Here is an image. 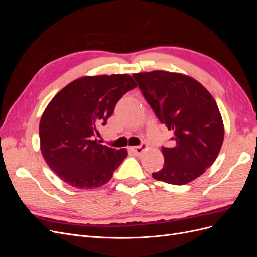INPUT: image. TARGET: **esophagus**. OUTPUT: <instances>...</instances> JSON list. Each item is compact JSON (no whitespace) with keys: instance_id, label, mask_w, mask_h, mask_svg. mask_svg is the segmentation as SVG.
<instances>
[{"instance_id":"34e87169","label":"esophagus","mask_w":257,"mask_h":257,"mask_svg":"<svg viewBox=\"0 0 257 257\" xmlns=\"http://www.w3.org/2000/svg\"><path fill=\"white\" fill-rule=\"evenodd\" d=\"M148 146L146 144H142L141 146H137V147H130L128 148V151L134 153L135 155H141L142 153H144V151L147 150Z\"/></svg>"}]
</instances>
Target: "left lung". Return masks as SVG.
I'll list each match as a JSON object with an SVG mask.
<instances>
[{"label": "left lung", "mask_w": 257, "mask_h": 257, "mask_svg": "<svg viewBox=\"0 0 257 257\" xmlns=\"http://www.w3.org/2000/svg\"><path fill=\"white\" fill-rule=\"evenodd\" d=\"M161 123L172 131L173 145L162 147L164 166L152 177L183 185L211 166L224 139L223 120L203 84L178 73L153 71L133 75Z\"/></svg>", "instance_id": "obj_1"}]
</instances>
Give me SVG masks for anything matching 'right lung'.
Instances as JSON below:
<instances>
[{
	"label": "right lung",
	"mask_w": 257,
	"mask_h": 257,
	"mask_svg": "<svg viewBox=\"0 0 257 257\" xmlns=\"http://www.w3.org/2000/svg\"><path fill=\"white\" fill-rule=\"evenodd\" d=\"M136 85L126 74L81 77L46 107L40 122L41 151L65 183L77 189L98 188L127 157L126 149L100 145L95 136L120 98Z\"/></svg>",
	"instance_id": "right-lung-1"
}]
</instances>
